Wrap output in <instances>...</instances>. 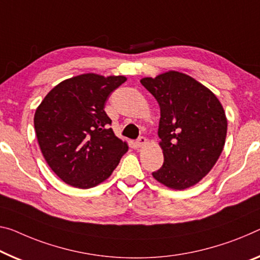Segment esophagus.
<instances>
[{
  "label": "esophagus",
  "mask_w": 260,
  "mask_h": 260,
  "mask_svg": "<svg viewBox=\"0 0 260 260\" xmlns=\"http://www.w3.org/2000/svg\"><path fill=\"white\" fill-rule=\"evenodd\" d=\"M146 143H147V139L145 137H139L137 141H136V144H137L138 147H143Z\"/></svg>",
  "instance_id": "1"
}]
</instances>
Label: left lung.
Here are the masks:
<instances>
[{
	"instance_id": "1",
	"label": "left lung",
	"mask_w": 260,
	"mask_h": 260,
	"mask_svg": "<svg viewBox=\"0 0 260 260\" xmlns=\"http://www.w3.org/2000/svg\"><path fill=\"white\" fill-rule=\"evenodd\" d=\"M141 83L160 107L164 164L153 178L172 189L197 185L224 147L228 121L221 102L202 83L177 71L143 78Z\"/></svg>"
}]
</instances>
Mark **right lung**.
<instances>
[{
	"label": "right lung",
	"mask_w": 260,
	"mask_h": 260,
	"mask_svg": "<svg viewBox=\"0 0 260 260\" xmlns=\"http://www.w3.org/2000/svg\"><path fill=\"white\" fill-rule=\"evenodd\" d=\"M126 78L81 74L49 91L35 113L39 147L51 170L75 188H91L110 177L126 142L115 136L106 101Z\"/></svg>",
	"instance_id": "right-lung-1"
}]
</instances>
